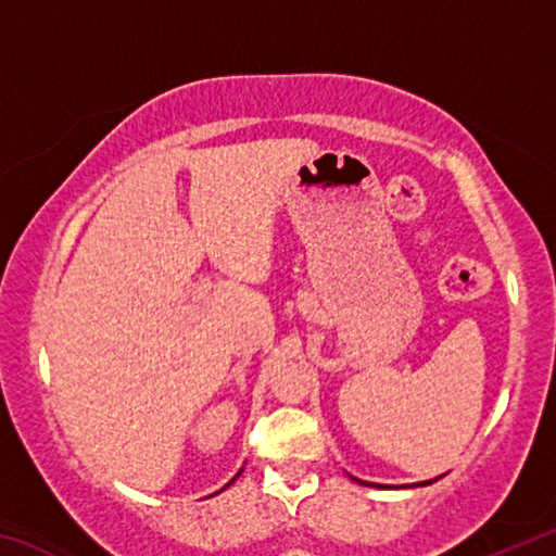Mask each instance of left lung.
Returning <instances> with one entry per match:
<instances>
[{
	"mask_svg": "<svg viewBox=\"0 0 556 556\" xmlns=\"http://www.w3.org/2000/svg\"><path fill=\"white\" fill-rule=\"evenodd\" d=\"M353 481H357V478H353ZM357 483H363V485H375V483H365V481H357ZM431 481H421V483H412V485H429ZM380 488H388V485H380Z\"/></svg>",
	"mask_w": 556,
	"mask_h": 556,
	"instance_id": "left-lung-1",
	"label": "left lung"
}]
</instances>
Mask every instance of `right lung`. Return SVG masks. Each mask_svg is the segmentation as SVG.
I'll use <instances>...</instances> for the list:
<instances>
[{"label": "right lung", "instance_id": "add662e5", "mask_svg": "<svg viewBox=\"0 0 556 556\" xmlns=\"http://www.w3.org/2000/svg\"><path fill=\"white\" fill-rule=\"evenodd\" d=\"M240 473H242V468H240V470H238V476H240ZM238 476H235V478H238ZM235 478H232V481H230V483H228V485H225V488H230V485H232V483H235ZM225 488H220V491H225Z\"/></svg>", "mask_w": 556, "mask_h": 556}]
</instances>
